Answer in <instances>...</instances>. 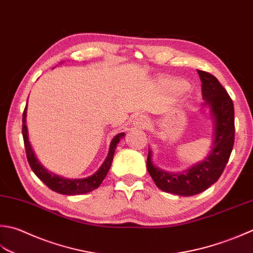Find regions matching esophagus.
<instances>
[{"mask_svg":"<svg viewBox=\"0 0 253 253\" xmlns=\"http://www.w3.org/2000/svg\"><path fill=\"white\" fill-rule=\"evenodd\" d=\"M147 124H148L147 117L145 115H142V114H139V115H136L132 117V125L135 127L143 128L147 126Z\"/></svg>","mask_w":253,"mask_h":253,"instance_id":"34e87169","label":"esophagus"}]
</instances>
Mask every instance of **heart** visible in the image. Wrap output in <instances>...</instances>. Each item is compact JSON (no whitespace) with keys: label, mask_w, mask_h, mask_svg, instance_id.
Here are the masks:
<instances>
[{"label":"heart","mask_w":253,"mask_h":253,"mask_svg":"<svg viewBox=\"0 0 253 253\" xmlns=\"http://www.w3.org/2000/svg\"><path fill=\"white\" fill-rule=\"evenodd\" d=\"M173 86H174V87L176 88V90H179V91H185L186 87H187L186 83L182 82V81H176V82H174V83H173Z\"/></svg>","instance_id":"b5f03b06"}]
</instances>
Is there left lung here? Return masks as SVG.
<instances>
[{
	"label": "left lung",
	"mask_w": 253,
	"mask_h": 253,
	"mask_svg": "<svg viewBox=\"0 0 253 253\" xmlns=\"http://www.w3.org/2000/svg\"><path fill=\"white\" fill-rule=\"evenodd\" d=\"M202 81V95L215 120L214 142L206 159L182 173H168L151 161L149 149L147 169L160 190L181 196H192L205 191L219 179L229 160L235 142V108L231 97L212 74L197 70Z\"/></svg>",
	"instance_id": "obj_1"
}]
</instances>
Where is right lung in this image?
Wrapping results in <instances>:
<instances>
[{
    "mask_svg": "<svg viewBox=\"0 0 253 253\" xmlns=\"http://www.w3.org/2000/svg\"><path fill=\"white\" fill-rule=\"evenodd\" d=\"M26 108H27V105L25 107L24 113H23L22 132H23V138H24L25 149H26L27 160L35 174H36L39 179H41L44 184L49 187V189L64 195L85 194V193H88L97 189V187L101 185L103 180L105 179L107 172L111 168L114 152H115L117 143L120 142V140L124 136H125V133L121 132L113 138L107 158L105 159V161H104L100 169L97 170V172L94 173L93 175L86 177V179H78V180L64 179V177H61L59 175L53 174V173L48 172V170L44 169V168L37 160L36 156H35V153L31 147V143L28 141L27 126H26Z\"/></svg>",
    "mask_w": 253,
    "mask_h": 253,
    "instance_id": "obj_1",
    "label": "right lung"
}]
</instances>
